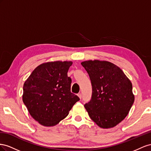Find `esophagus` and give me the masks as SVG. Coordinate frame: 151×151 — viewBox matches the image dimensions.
Here are the masks:
<instances>
[{"mask_svg":"<svg viewBox=\"0 0 151 151\" xmlns=\"http://www.w3.org/2000/svg\"><path fill=\"white\" fill-rule=\"evenodd\" d=\"M78 96L79 97V98H80V99H81V93H79L78 94Z\"/></svg>","mask_w":151,"mask_h":151,"instance_id":"1","label":"esophagus"}]
</instances>
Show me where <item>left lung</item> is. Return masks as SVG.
Masks as SVG:
<instances>
[{"instance_id": "obj_1", "label": "left lung", "mask_w": 151, "mask_h": 151, "mask_svg": "<svg viewBox=\"0 0 151 151\" xmlns=\"http://www.w3.org/2000/svg\"><path fill=\"white\" fill-rule=\"evenodd\" d=\"M81 64L92 86L91 100L84 106L90 118L102 128L116 126L125 118L134 102L130 80L112 63L90 60Z\"/></svg>"}]
</instances>
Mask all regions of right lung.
I'll use <instances>...</instances> for the list:
<instances>
[{
    "label": "right lung",
    "mask_w": 151,
    "mask_h": 151,
    "mask_svg": "<svg viewBox=\"0 0 151 151\" xmlns=\"http://www.w3.org/2000/svg\"><path fill=\"white\" fill-rule=\"evenodd\" d=\"M71 61L43 63L34 70L23 85V101L32 118L45 127L56 125L80 100L71 92L68 76Z\"/></svg>",
    "instance_id": "add662e5"
}]
</instances>
